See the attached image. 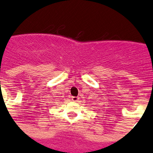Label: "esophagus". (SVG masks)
I'll return each instance as SVG.
<instances>
[{
    "mask_svg": "<svg viewBox=\"0 0 153 153\" xmlns=\"http://www.w3.org/2000/svg\"><path fill=\"white\" fill-rule=\"evenodd\" d=\"M71 99H72L73 102H77V101L79 100V98L76 97V96H72Z\"/></svg>",
    "mask_w": 153,
    "mask_h": 153,
    "instance_id": "1",
    "label": "esophagus"
}]
</instances>
